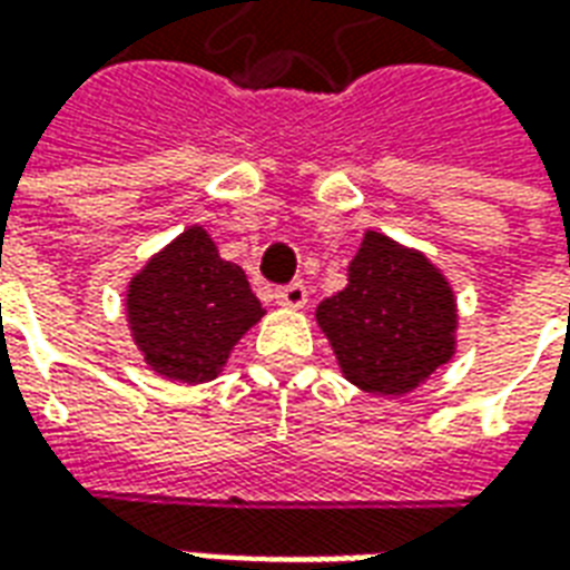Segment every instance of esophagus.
<instances>
[{
  "label": "esophagus",
  "mask_w": 570,
  "mask_h": 570,
  "mask_svg": "<svg viewBox=\"0 0 570 570\" xmlns=\"http://www.w3.org/2000/svg\"><path fill=\"white\" fill-rule=\"evenodd\" d=\"M274 298H277V305H284V308H302V305L308 302V289H305L302 281H296V284L281 286V289L274 293Z\"/></svg>",
  "instance_id": "1"
}]
</instances>
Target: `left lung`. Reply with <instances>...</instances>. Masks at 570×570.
Returning a JSON list of instances; mask_svg holds the SVG:
<instances>
[{
    "instance_id": "1",
    "label": "left lung",
    "mask_w": 570,
    "mask_h": 570,
    "mask_svg": "<svg viewBox=\"0 0 570 570\" xmlns=\"http://www.w3.org/2000/svg\"><path fill=\"white\" fill-rule=\"evenodd\" d=\"M351 384L370 394L403 396L454 354L452 286L415 249L366 232L347 268V286L317 305Z\"/></svg>"
}]
</instances>
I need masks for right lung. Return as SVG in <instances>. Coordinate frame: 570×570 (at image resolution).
<instances>
[{"label": "right lung", "mask_w": 570, "mask_h": 570, "mask_svg": "<svg viewBox=\"0 0 570 570\" xmlns=\"http://www.w3.org/2000/svg\"><path fill=\"white\" fill-rule=\"evenodd\" d=\"M262 314L244 268L219 259L198 225L149 259L128 289L130 333L146 363L170 382L216 379Z\"/></svg>", "instance_id": "right-lung-1"}]
</instances>
